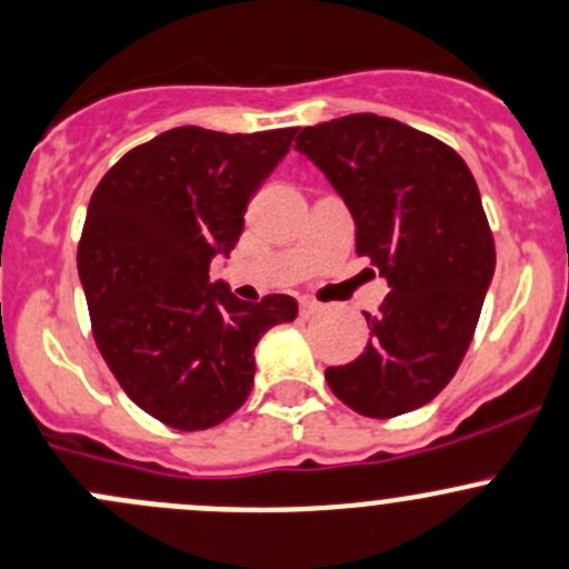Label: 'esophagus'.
Masks as SVG:
<instances>
[{
    "label": "esophagus",
    "instance_id": "esophagus-1",
    "mask_svg": "<svg viewBox=\"0 0 569 569\" xmlns=\"http://www.w3.org/2000/svg\"><path fill=\"white\" fill-rule=\"evenodd\" d=\"M320 312V303L312 301V298H301V318H312V315Z\"/></svg>",
    "mask_w": 569,
    "mask_h": 569
}]
</instances>
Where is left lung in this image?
I'll list each match as a JSON object with an SVG mask.
<instances>
[{"label": "left lung", "mask_w": 569, "mask_h": 569, "mask_svg": "<svg viewBox=\"0 0 569 569\" xmlns=\"http://www.w3.org/2000/svg\"><path fill=\"white\" fill-rule=\"evenodd\" d=\"M296 151L326 173L357 223V254L390 292L368 348L326 368L331 392L365 418L429 403L468 353L495 273V240L468 162L396 118L353 112L298 129Z\"/></svg>", "instance_id": "left-lung-1"}]
</instances>
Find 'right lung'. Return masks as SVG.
I'll use <instances>...</instances> for the list:
<instances>
[{"label": "right lung", "mask_w": 569, "mask_h": 569, "mask_svg": "<svg viewBox=\"0 0 569 569\" xmlns=\"http://www.w3.org/2000/svg\"><path fill=\"white\" fill-rule=\"evenodd\" d=\"M292 134L168 129L96 184L77 249L93 340L121 390L171 429L201 431L238 412L260 337L296 320V298L249 303L210 282L212 257L234 249L249 199Z\"/></svg>", "instance_id": "1"}]
</instances>
